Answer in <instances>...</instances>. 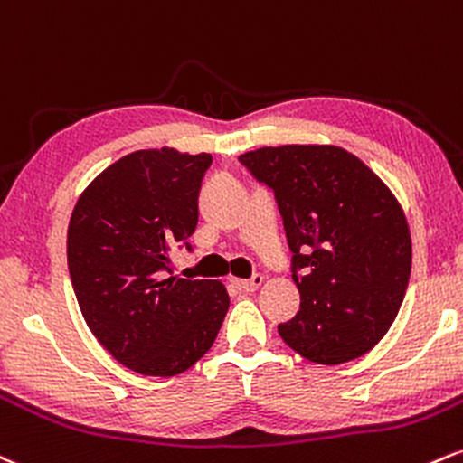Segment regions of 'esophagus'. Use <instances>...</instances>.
Returning <instances> with one entry per match:
<instances>
[{"label":"esophagus","mask_w":463,"mask_h":463,"mask_svg":"<svg viewBox=\"0 0 463 463\" xmlns=\"http://www.w3.org/2000/svg\"><path fill=\"white\" fill-rule=\"evenodd\" d=\"M262 281H264V277H262V275H253L251 279H242V281H238V288H241L242 292H255V290H258L260 286H262Z\"/></svg>","instance_id":"1"}]
</instances>
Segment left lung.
Segmentation results:
<instances>
[{"mask_svg":"<svg viewBox=\"0 0 463 463\" xmlns=\"http://www.w3.org/2000/svg\"><path fill=\"white\" fill-rule=\"evenodd\" d=\"M241 162L275 190L295 253L301 309L279 325L281 340L325 366L362 357L388 334L410 281L411 236L399 199L335 145L262 146Z\"/></svg>","mask_w":463,"mask_h":463,"instance_id":"1","label":"left lung"}]
</instances>
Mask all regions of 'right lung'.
I'll return each instance as SVG.
<instances>
[{"instance_id": "add662e5", "label": "right lung", "mask_w": 463, "mask_h": 463, "mask_svg": "<svg viewBox=\"0 0 463 463\" xmlns=\"http://www.w3.org/2000/svg\"><path fill=\"white\" fill-rule=\"evenodd\" d=\"M210 165V154L173 146L132 151L92 179L71 214L67 260L81 317L138 374L188 371L214 345L230 307L221 281L166 275L171 247L197 227Z\"/></svg>"}]
</instances>
